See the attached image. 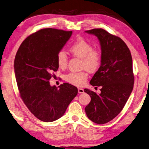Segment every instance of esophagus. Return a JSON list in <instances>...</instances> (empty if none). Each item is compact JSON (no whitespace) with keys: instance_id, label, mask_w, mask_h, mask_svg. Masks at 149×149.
Segmentation results:
<instances>
[{"instance_id":"1","label":"esophagus","mask_w":149,"mask_h":149,"mask_svg":"<svg viewBox=\"0 0 149 149\" xmlns=\"http://www.w3.org/2000/svg\"><path fill=\"white\" fill-rule=\"evenodd\" d=\"M78 92L79 93V94H83L84 93V90L81 88H78Z\"/></svg>"}]
</instances>
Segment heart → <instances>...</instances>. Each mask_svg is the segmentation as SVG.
Wrapping results in <instances>:
<instances>
[{
  "label": "heart",
  "instance_id": "1",
  "mask_svg": "<svg viewBox=\"0 0 149 149\" xmlns=\"http://www.w3.org/2000/svg\"><path fill=\"white\" fill-rule=\"evenodd\" d=\"M70 52L74 56L82 60L81 66L91 73L97 72L102 63L100 49L93 48V45L82 37H79L70 47ZM58 66L64 69L68 65V57L65 52L59 51L56 55ZM88 75L85 72H70L65 75V79L70 83L81 86L86 82Z\"/></svg>",
  "mask_w": 149,
  "mask_h": 149
}]
</instances>
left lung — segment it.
Wrapping results in <instances>:
<instances>
[{"label": "left lung", "mask_w": 149, "mask_h": 149, "mask_svg": "<svg viewBox=\"0 0 149 149\" xmlns=\"http://www.w3.org/2000/svg\"><path fill=\"white\" fill-rule=\"evenodd\" d=\"M85 32L98 38L102 53L101 65L90 81L93 86H101V93L84 90L91 97L85 112L92 121L104 124L121 112L132 91L134 75L132 55L121 38L103 29Z\"/></svg>", "instance_id": "8db88e82"}]
</instances>
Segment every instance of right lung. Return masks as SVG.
Masks as SVG:
<instances>
[{
    "label": "right lung",
    "mask_w": 149,
    "mask_h": 149,
    "mask_svg": "<svg viewBox=\"0 0 149 149\" xmlns=\"http://www.w3.org/2000/svg\"><path fill=\"white\" fill-rule=\"evenodd\" d=\"M72 31L41 29L22 42L14 61L20 96L30 111L40 121L52 122L62 117L77 94V87L65 83L57 88L49 84L59 66L56 55Z\"/></svg>",
    "instance_id": "add662e5"
}]
</instances>
